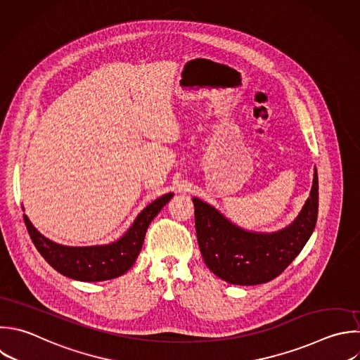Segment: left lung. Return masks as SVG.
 <instances>
[{
	"mask_svg": "<svg viewBox=\"0 0 360 360\" xmlns=\"http://www.w3.org/2000/svg\"><path fill=\"white\" fill-rule=\"evenodd\" d=\"M198 246L207 267L229 284L255 285L277 277L301 252L318 215V174L309 197L291 224L274 232H253L229 221L215 207L193 197Z\"/></svg>",
	"mask_w": 360,
	"mask_h": 360,
	"instance_id": "1",
	"label": "left lung"
}]
</instances>
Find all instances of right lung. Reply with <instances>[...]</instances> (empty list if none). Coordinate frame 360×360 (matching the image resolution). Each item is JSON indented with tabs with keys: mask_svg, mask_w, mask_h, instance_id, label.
<instances>
[{
	"mask_svg": "<svg viewBox=\"0 0 360 360\" xmlns=\"http://www.w3.org/2000/svg\"><path fill=\"white\" fill-rule=\"evenodd\" d=\"M167 193L145 207L115 242L94 246H66L45 238L24 214L31 239L44 259L60 274L80 281H104L127 273L138 259L149 224L172 200Z\"/></svg>",
	"mask_w": 360,
	"mask_h": 360,
	"instance_id": "right-lung-1",
	"label": "right lung"
}]
</instances>
